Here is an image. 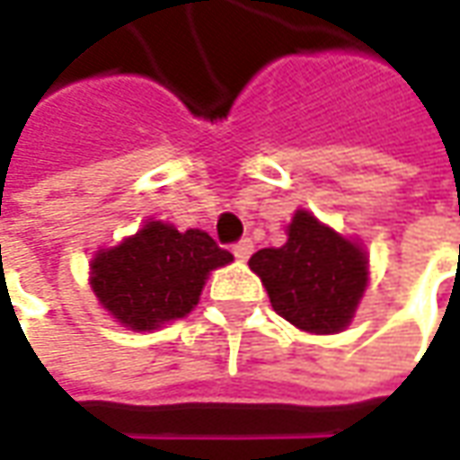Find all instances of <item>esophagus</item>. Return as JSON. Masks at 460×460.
Here are the masks:
<instances>
[{"label":"esophagus","instance_id":"obj_1","mask_svg":"<svg viewBox=\"0 0 460 460\" xmlns=\"http://www.w3.org/2000/svg\"><path fill=\"white\" fill-rule=\"evenodd\" d=\"M233 253H235L238 261H248L251 253H253V243H251V240H240V243L233 245Z\"/></svg>","mask_w":460,"mask_h":460}]
</instances>
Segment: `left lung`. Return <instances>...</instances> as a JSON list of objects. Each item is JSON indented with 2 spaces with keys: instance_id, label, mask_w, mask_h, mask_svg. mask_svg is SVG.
<instances>
[{
  "instance_id": "8db88e82",
  "label": "left lung",
  "mask_w": 460,
  "mask_h": 460,
  "mask_svg": "<svg viewBox=\"0 0 460 460\" xmlns=\"http://www.w3.org/2000/svg\"><path fill=\"white\" fill-rule=\"evenodd\" d=\"M248 266L261 276L276 314L314 335H332L350 325L368 284V258L361 245L338 235L307 209H296L284 245L258 251Z\"/></svg>"
}]
</instances>
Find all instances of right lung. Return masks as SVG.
Returning <instances> with one entry per match:
<instances>
[{"label":"right lung","instance_id":"add662e5","mask_svg":"<svg viewBox=\"0 0 460 460\" xmlns=\"http://www.w3.org/2000/svg\"><path fill=\"white\" fill-rule=\"evenodd\" d=\"M230 261L233 253L204 230L179 233L153 220L133 238L99 251L89 281L99 305L119 325L143 332L186 317L199 302L209 271Z\"/></svg>","mask_w":460,"mask_h":460}]
</instances>
